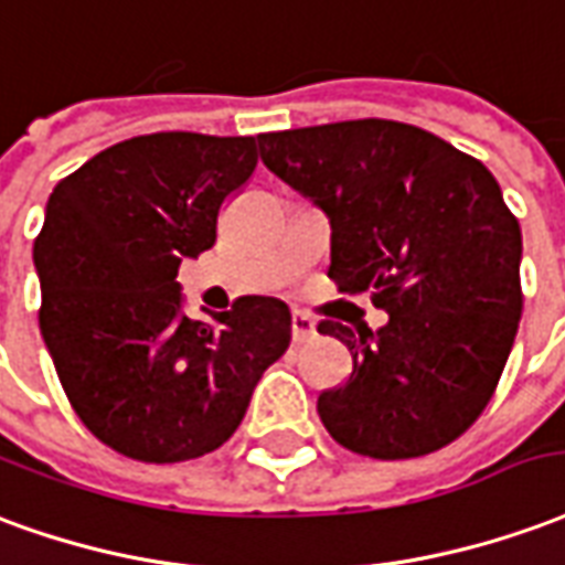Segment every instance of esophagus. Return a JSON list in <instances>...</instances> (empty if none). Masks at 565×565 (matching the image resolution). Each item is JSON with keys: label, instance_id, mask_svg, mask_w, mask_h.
<instances>
[{"label": "esophagus", "instance_id": "esophagus-1", "mask_svg": "<svg viewBox=\"0 0 565 565\" xmlns=\"http://www.w3.org/2000/svg\"><path fill=\"white\" fill-rule=\"evenodd\" d=\"M312 337H316V322H312L310 316L300 310L291 312V340L295 343H307Z\"/></svg>", "mask_w": 565, "mask_h": 565}]
</instances>
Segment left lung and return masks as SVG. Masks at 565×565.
Instances as JSON below:
<instances>
[{"instance_id":"1","label":"left lung","mask_w":565,"mask_h":565,"mask_svg":"<svg viewBox=\"0 0 565 565\" xmlns=\"http://www.w3.org/2000/svg\"><path fill=\"white\" fill-rule=\"evenodd\" d=\"M258 150L331 220L328 277L388 312L379 331L319 322L352 352L345 385L319 394L328 434L379 460L455 443L493 397L524 310L521 225L500 183L394 119L267 131Z\"/></svg>"}]
</instances>
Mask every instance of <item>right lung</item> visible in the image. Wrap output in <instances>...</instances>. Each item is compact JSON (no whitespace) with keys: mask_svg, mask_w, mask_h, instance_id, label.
<instances>
[{"mask_svg":"<svg viewBox=\"0 0 565 565\" xmlns=\"http://www.w3.org/2000/svg\"><path fill=\"white\" fill-rule=\"evenodd\" d=\"M258 138L156 131L56 183L35 237L41 337L86 430L143 463L207 455L237 430L288 349L291 312L246 295L189 319L177 270L216 243Z\"/></svg>","mask_w":565,"mask_h":565,"instance_id":"right-lung-1","label":"right lung"}]
</instances>
